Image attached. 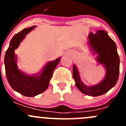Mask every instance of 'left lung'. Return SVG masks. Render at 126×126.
I'll list each match as a JSON object with an SVG mask.
<instances>
[{"label": "left lung", "mask_w": 126, "mask_h": 126, "mask_svg": "<svg viewBox=\"0 0 126 126\" xmlns=\"http://www.w3.org/2000/svg\"><path fill=\"white\" fill-rule=\"evenodd\" d=\"M88 38L89 45L92 51L97 54V62L105 67L106 75L103 81L93 86L83 84L75 65H73V76L76 86L82 93L92 96H100L109 92L117 82L119 75V56L115 43L105 31L98 30L95 33H90Z\"/></svg>", "instance_id": "obj_1"}]
</instances>
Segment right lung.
I'll use <instances>...</instances> for the list:
<instances>
[{
	"label": "right lung",
	"instance_id": "add662e5",
	"mask_svg": "<svg viewBox=\"0 0 126 126\" xmlns=\"http://www.w3.org/2000/svg\"><path fill=\"white\" fill-rule=\"evenodd\" d=\"M35 28L33 26L25 28L16 34L10 42L4 58L5 74L11 88L25 96L33 97L45 92L49 85L53 70L59 63L61 58L48 62L40 74L29 76L18 69L15 50L25 38L26 35Z\"/></svg>",
	"mask_w": 126,
	"mask_h": 126
}]
</instances>
